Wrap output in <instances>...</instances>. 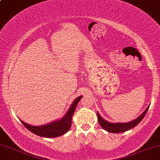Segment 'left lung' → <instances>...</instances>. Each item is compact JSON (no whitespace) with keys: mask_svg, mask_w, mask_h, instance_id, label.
I'll return each instance as SVG.
<instances>
[{"mask_svg":"<svg viewBox=\"0 0 160 160\" xmlns=\"http://www.w3.org/2000/svg\"><path fill=\"white\" fill-rule=\"evenodd\" d=\"M149 109V107H147V109L143 112V113L141 114V115L138 117L137 118L134 119V120L131 121V122H126V123H112L106 121L100 115L98 112H97L98 118V122L102 128L103 130H107L109 132H113V133H118V132H123L127 131V130H130V129L133 128L136 125L139 124L142 119L144 118L145 115L147 113V112Z\"/></svg>","mask_w":160,"mask_h":160,"instance_id":"obj_1","label":"left lung"}]
</instances>
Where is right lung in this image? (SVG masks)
<instances>
[{"instance_id":"obj_1","label":"right lung","mask_w":160,"mask_h":160,"mask_svg":"<svg viewBox=\"0 0 160 160\" xmlns=\"http://www.w3.org/2000/svg\"><path fill=\"white\" fill-rule=\"evenodd\" d=\"M82 98V95L77 98L71 104V107H69L65 115L62 118H59V120H55L53 122L48 123V124L40 125V126H32V125L24 122L21 119L20 121L22 122V124H24L25 128L30 130V132L37 136H42V137L54 138L62 136L65 133H66L72 127L73 114H74L78 102Z\"/></svg>"}]
</instances>
